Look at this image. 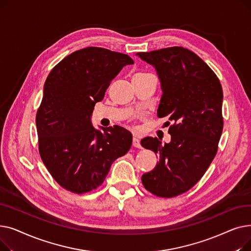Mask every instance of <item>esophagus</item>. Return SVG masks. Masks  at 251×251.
I'll list each match as a JSON object with an SVG mask.
<instances>
[{"label": "esophagus", "instance_id": "esophagus-1", "mask_svg": "<svg viewBox=\"0 0 251 251\" xmlns=\"http://www.w3.org/2000/svg\"><path fill=\"white\" fill-rule=\"evenodd\" d=\"M132 146L134 148H137V149H141V144H140V140L137 138V137H133L132 139Z\"/></svg>", "mask_w": 251, "mask_h": 251}]
</instances>
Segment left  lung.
<instances>
[{
    "mask_svg": "<svg viewBox=\"0 0 251 251\" xmlns=\"http://www.w3.org/2000/svg\"><path fill=\"white\" fill-rule=\"evenodd\" d=\"M159 75L162 99L157 117H167L171 141L141 140L157 154L159 163L143 174V186L160 197L188 191L213 162L223 131V89L219 78L193 51L182 47L137 52Z\"/></svg>",
    "mask_w": 251,
    "mask_h": 251,
    "instance_id": "1",
    "label": "left lung"
}]
</instances>
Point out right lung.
<instances>
[{"label":"right lung","mask_w":251,"mask_h":251,"mask_svg":"<svg viewBox=\"0 0 251 251\" xmlns=\"http://www.w3.org/2000/svg\"><path fill=\"white\" fill-rule=\"evenodd\" d=\"M128 55L88 47L64 58L50 72L36 113L38 151L50 174L66 190L97 189L114 161L127 153L132 134L123 127L91 124V114Z\"/></svg>","instance_id":"add662e5"}]
</instances>
